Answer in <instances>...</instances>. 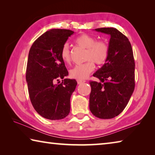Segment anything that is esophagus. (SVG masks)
<instances>
[{"label":"esophagus","mask_w":155,"mask_h":155,"mask_svg":"<svg viewBox=\"0 0 155 155\" xmlns=\"http://www.w3.org/2000/svg\"><path fill=\"white\" fill-rule=\"evenodd\" d=\"M77 83H78V84H81V83H85V81L81 80V79H77Z\"/></svg>","instance_id":"obj_1"}]
</instances>
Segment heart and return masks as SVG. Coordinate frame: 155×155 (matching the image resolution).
Listing matches in <instances>:
<instances>
[{"instance_id": "b5f03b06", "label": "heart", "mask_w": 155, "mask_h": 155, "mask_svg": "<svg viewBox=\"0 0 155 155\" xmlns=\"http://www.w3.org/2000/svg\"><path fill=\"white\" fill-rule=\"evenodd\" d=\"M75 42L78 46L87 49L85 60L87 61L82 64L77 65L70 70V75L76 79L83 80L87 78L94 70V63L98 65L104 64L109 55V46L104 41H96V38L88 34L83 33L77 37ZM61 57L66 64L71 61L70 48L68 44H65L61 50Z\"/></svg>"}]
</instances>
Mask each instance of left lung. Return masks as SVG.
I'll return each mask as SVG.
<instances>
[{"instance_id":"1","label":"left lung","mask_w":155,"mask_h":155,"mask_svg":"<svg viewBox=\"0 0 155 155\" xmlns=\"http://www.w3.org/2000/svg\"><path fill=\"white\" fill-rule=\"evenodd\" d=\"M98 32L111 36L109 55L93 76L100 82L90 81V109L101 119H111L123 111L135 89V60L131 44L115 28H99Z\"/></svg>"}]
</instances>
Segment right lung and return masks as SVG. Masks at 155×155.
Masks as SVG:
<instances>
[{
    "label": "right lung",
    "instance_id": "right-lung-1",
    "mask_svg": "<svg viewBox=\"0 0 155 155\" xmlns=\"http://www.w3.org/2000/svg\"><path fill=\"white\" fill-rule=\"evenodd\" d=\"M73 33L68 29H51L30 48L26 72L28 94L34 109L44 118L61 120L70 113V97L77 82L65 78L68 72L60 53Z\"/></svg>",
    "mask_w": 155,
    "mask_h": 155
}]
</instances>
